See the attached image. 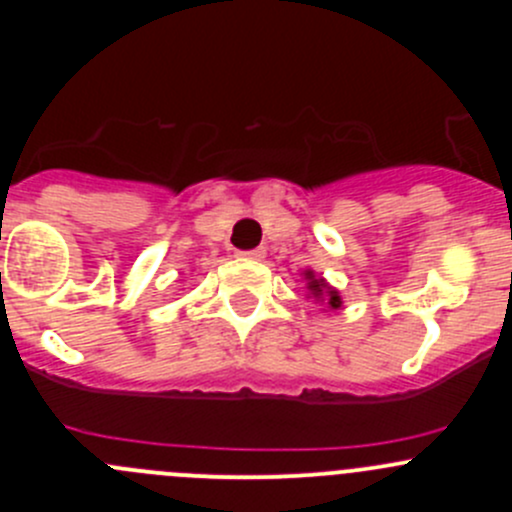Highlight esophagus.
Segmentation results:
<instances>
[{
  "label": "esophagus",
  "instance_id": "34e87169",
  "mask_svg": "<svg viewBox=\"0 0 512 512\" xmlns=\"http://www.w3.org/2000/svg\"><path fill=\"white\" fill-rule=\"evenodd\" d=\"M240 257H245V260H262V257H265V250H262V247H257V250L240 252Z\"/></svg>",
  "mask_w": 512,
  "mask_h": 512
}]
</instances>
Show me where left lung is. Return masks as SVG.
Instances as JSON below:
<instances>
[{
    "mask_svg": "<svg viewBox=\"0 0 512 512\" xmlns=\"http://www.w3.org/2000/svg\"><path fill=\"white\" fill-rule=\"evenodd\" d=\"M302 280L307 282V297L314 299L317 304H324L327 312H337L342 309V294H339L337 287L329 285L322 275H317L314 270H304L302 272Z\"/></svg>",
    "mask_w": 512,
    "mask_h": 512,
    "instance_id": "1",
    "label": "left lung"
}]
</instances>
